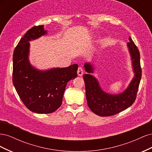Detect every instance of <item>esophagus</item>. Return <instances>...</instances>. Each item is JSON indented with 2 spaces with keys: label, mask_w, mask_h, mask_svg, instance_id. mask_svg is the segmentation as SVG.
<instances>
[{
  "label": "esophagus",
  "mask_w": 152,
  "mask_h": 152,
  "mask_svg": "<svg viewBox=\"0 0 152 152\" xmlns=\"http://www.w3.org/2000/svg\"><path fill=\"white\" fill-rule=\"evenodd\" d=\"M83 73H84L83 69H82V68H81V67H79V68H78V70H77L78 75L82 76V75H83Z\"/></svg>",
  "instance_id": "esophagus-1"
}]
</instances>
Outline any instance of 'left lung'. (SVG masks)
Here are the masks:
<instances>
[{
    "instance_id": "8db88e82",
    "label": "left lung",
    "mask_w": 152,
    "mask_h": 152,
    "mask_svg": "<svg viewBox=\"0 0 152 152\" xmlns=\"http://www.w3.org/2000/svg\"><path fill=\"white\" fill-rule=\"evenodd\" d=\"M127 46L129 52L134 76L122 93L112 94L104 92L99 81L91 75L94 72V66L90 63L84 65L87 73L83 75L86 86L87 105L91 111L101 117L112 116L129 108L134 102L141 78L140 54L139 50L131 37Z\"/></svg>"
}]
</instances>
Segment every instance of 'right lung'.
<instances>
[{
	"mask_svg": "<svg viewBox=\"0 0 152 152\" xmlns=\"http://www.w3.org/2000/svg\"><path fill=\"white\" fill-rule=\"evenodd\" d=\"M44 25L32 27L21 39L14 50L12 82L20 99L30 111L53 113L62 104L68 82L77 76V64L66 68L40 70L29 61L30 41L46 35Z\"/></svg>",
	"mask_w": 152,
	"mask_h": 152,
	"instance_id": "obj_1",
	"label": "right lung"
}]
</instances>
